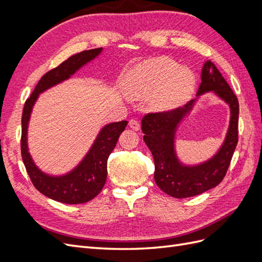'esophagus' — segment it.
<instances>
[{
	"mask_svg": "<svg viewBox=\"0 0 262 262\" xmlns=\"http://www.w3.org/2000/svg\"><path fill=\"white\" fill-rule=\"evenodd\" d=\"M129 125H130V128L134 131H139L141 128L140 122L138 120H136V119H131V120L129 121Z\"/></svg>",
	"mask_w": 262,
	"mask_h": 262,
	"instance_id": "obj_1",
	"label": "esophagus"
}]
</instances>
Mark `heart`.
Segmentation results:
<instances>
[{
  "label": "heart",
  "mask_w": 262,
  "mask_h": 262,
  "mask_svg": "<svg viewBox=\"0 0 262 262\" xmlns=\"http://www.w3.org/2000/svg\"><path fill=\"white\" fill-rule=\"evenodd\" d=\"M124 91L134 99L149 98L156 112H167L186 102L194 92L193 71L179 67L168 58H153L139 63L126 73Z\"/></svg>",
  "instance_id": "obj_1"
}]
</instances>
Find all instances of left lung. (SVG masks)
I'll return each instance as SVG.
<instances>
[{
	"mask_svg": "<svg viewBox=\"0 0 262 262\" xmlns=\"http://www.w3.org/2000/svg\"><path fill=\"white\" fill-rule=\"evenodd\" d=\"M209 92H213L228 104L231 119L225 140L219 152L202 164L184 165L178 160L175 150L178 125L191 112L196 99L189 101L184 107L169 112L147 114L142 119L143 140L154 157L156 185L165 193L177 199L198 195L216 187L226 175L238 142V100L225 78L210 60L202 68L201 84L196 97Z\"/></svg>",
	"mask_w": 262,
	"mask_h": 262,
	"instance_id": "1",
	"label": "left lung"
}]
</instances>
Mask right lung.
Masks as SVG:
<instances>
[{"label":"right lung","mask_w":262,"mask_h":262,"mask_svg":"<svg viewBox=\"0 0 262 262\" xmlns=\"http://www.w3.org/2000/svg\"><path fill=\"white\" fill-rule=\"evenodd\" d=\"M102 48L76 53L57 68L47 72L36 85L26 100L21 117V157L24 165L35 188L46 196L62 203L78 204L94 199L105 186L107 179V161L115 148L128 121L113 122L100 130L89 153L70 172L62 176H50L39 169L31 158L27 146V129L30 114L39 94L68 80L76 71L100 54Z\"/></svg>","instance_id":"right-lung-1"}]
</instances>
